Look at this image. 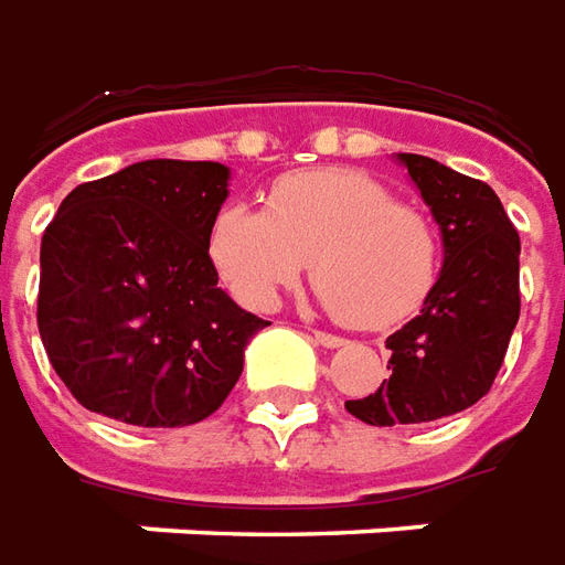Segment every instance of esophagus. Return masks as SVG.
Listing matches in <instances>:
<instances>
[{
  "label": "esophagus",
  "instance_id": "1",
  "mask_svg": "<svg viewBox=\"0 0 565 565\" xmlns=\"http://www.w3.org/2000/svg\"><path fill=\"white\" fill-rule=\"evenodd\" d=\"M313 340L316 343H322V347H328V350H334V347H343L347 340L338 338V334H328V331H319V328H313Z\"/></svg>",
  "mask_w": 565,
  "mask_h": 565
}]
</instances>
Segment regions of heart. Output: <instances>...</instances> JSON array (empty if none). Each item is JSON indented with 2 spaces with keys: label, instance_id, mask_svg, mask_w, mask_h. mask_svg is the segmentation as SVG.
Segmentation results:
<instances>
[{
  "label": "heart",
  "instance_id": "heart-1",
  "mask_svg": "<svg viewBox=\"0 0 565 565\" xmlns=\"http://www.w3.org/2000/svg\"><path fill=\"white\" fill-rule=\"evenodd\" d=\"M264 203L218 212L210 239L218 276L255 310L274 307L313 267L328 310L377 331L411 319L438 282V227L371 175L303 170L274 182Z\"/></svg>",
  "mask_w": 565,
  "mask_h": 565
}]
</instances>
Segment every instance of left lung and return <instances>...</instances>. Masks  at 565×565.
<instances>
[{
	"mask_svg": "<svg viewBox=\"0 0 565 565\" xmlns=\"http://www.w3.org/2000/svg\"><path fill=\"white\" fill-rule=\"evenodd\" d=\"M398 161L441 227L444 267L417 319L386 338L390 380L347 402L367 426L431 423L481 402L520 316V237L493 188L423 154Z\"/></svg>",
	"mask_w": 565,
	"mask_h": 565,
	"instance_id": "left-lung-1",
	"label": "left lung"
}]
</instances>
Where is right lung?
Returning <instances> with one entry per match:
<instances>
[{"mask_svg":"<svg viewBox=\"0 0 565 565\" xmlns=\"http://www.w3.org/2000/svg\"><path fill=\"white\" fill-rule=\"evenodd\" d=\"M231 170L142 161L84 182L42 237L39 334L75 402L175 429L215 414L264 326L218 289L210 258Z\"/></svg>","mask_w":565,"mask_h":565,"instance_id":"right-lung-1","label":"right lung"}]
</instances>
